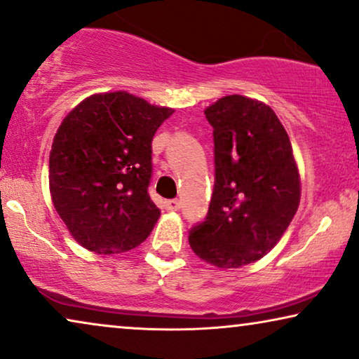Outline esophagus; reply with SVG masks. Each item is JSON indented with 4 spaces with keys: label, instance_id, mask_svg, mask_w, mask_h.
I'll return each mask as SVG.
<instances>
[{
    "label": "esophagus",
    "instance_id": "esophagus-1",
    "mask_svg": "<svg viewBox=\"0 0 359 359\" xmlns=\"http://www.w3.org/2000/svg\"><path fill=\"white\" fill-rule=\"evenodd\" d=\"M165 208L169 210V212H177V210L180 208V202L177 198H172V200H165Z\"/></svg>",
    "mask_w": 359,
    "mask_h": 359
}]
</instances>
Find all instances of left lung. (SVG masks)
I'll use <instances>...</instances> for the list:
<instances>
[{
	"instance_id": "obj_1",
	"label": "left lung",
	"mask_w": 359,
	"mask_h": 359,
	"mask_svg": "<svg viewBox=\"0 0 359 359\" xmlns=\"http://www.w3.org/2000/svg\"><path fill=\"white\" fill-rule=\"evenodd\" d=\"M205 116L213 128L215 187L189 243L208 264L235 269L279 243L299 208L300 175L287 131L266 103L228 95Z\"/></svg>"
}]
</instances>
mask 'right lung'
Masks as SVG:
<instances>
[{
    "label": "right lung",
    "mask_w": 359,
    "mask_h": 359,
    "mask_svg": "<svg viewBox=\"0 0 359 359\" xmlns=\"http://www.w3.org/2000/svg\"><path fill=\"white\" fill-rule=\"evenodd\" d=\"M174 113L128 92L97 93L60 123L49 156L52 203L76 243L118 255L149 236L152 137Z\"/></svg>",
    "instance_id": "obj_1"
}]
</instances>
